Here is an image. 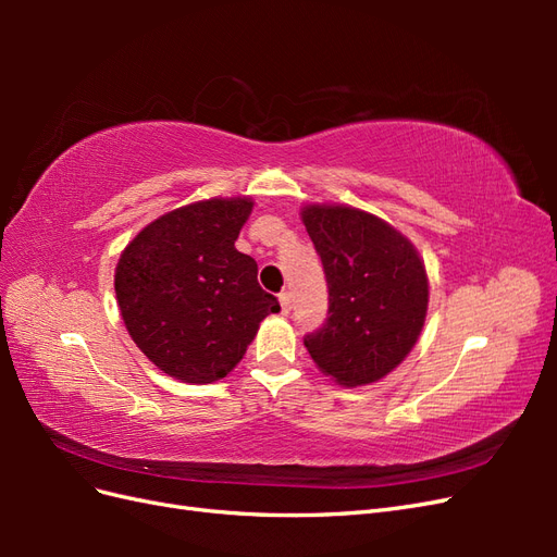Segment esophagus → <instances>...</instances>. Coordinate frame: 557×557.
I'll return each mask as SVG.
<instances>
[{
    "label": "esophagus",
    "mask_w": 557,
    "mask_h": 557,
    "mask_svg": "<svg viewBox=\"0 0 557 557\" xmlns=\"http://www.w3.org/2000/svg\"><path fill=\"white\" fill-rule=\"evenodd\" d=\"M278 301H281V313H290V293H281Z\"/></svg>",
    "instance_id": "esophagus-1"
}]
</instances>
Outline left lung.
I'll list each match as a JSON object with an SVG mask.
<instances>
[{"label": "left lung", "mask_w": 557, "mask_h": 557, "mask_svg": "<svg viewBox=\"0 0 557 557\" xmlns=\"http://www.w3.org/2000/svg\"><path fill=\"white\" fill-rule=\"evenodd\" d=\"M301 221L327 281V318L305 336V346L336 383H374L407 358L423 330L425 267L416 248L372 213L307 207Z\"/></svg>", "instance_id": "1"}]
</instances>
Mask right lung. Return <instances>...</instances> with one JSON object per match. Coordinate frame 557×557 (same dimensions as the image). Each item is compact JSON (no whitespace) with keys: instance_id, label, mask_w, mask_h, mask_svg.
I'll return each instance as SVG.
<instances>
[{"instance_id":"1","label":"right lung","mask_w":557,"mask_h":557,"mask_svg":"<svg viewBox=\"0 0 557 557\" xmlns=\"http://www.w3.org/2000/svg\"><path fill=\"white\" fill-rule=\"evenodd\" d=\"M252 201L207 199L144 227L115 267L129 336L185 383L227 376L262 320L281 309L260 288L258 262L234 248Z\"/></svg>"}]
</instances>
